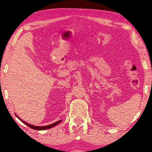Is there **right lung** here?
Segmentation results:
<instances>
[{"label":"right lung","instance_id":"obj_1","mask_svg":"<svg viewBox=\"0 0 152 152\" xmlns=\"http://www.w3.org/2000/svg\"><path fill=\"white\" fill-rule=\"evenodd\" d=\"M17 116V115H16ZM17 118L18 119H20V120H21V121L23 122L24 124H26V125H28V126H30V128L33 129H35V130H45V129H50V128H52L53 127V126H55V125H57L59 123H60V122H61V120H59V121L55 122V123L52 124H50V125H47V126H34V125H32V124H30L28 123H27V122L23 121L22 120H20V118H18L17 116Z\"/></svg>","mask_w":152,"mask_h":152}]
</instances>
